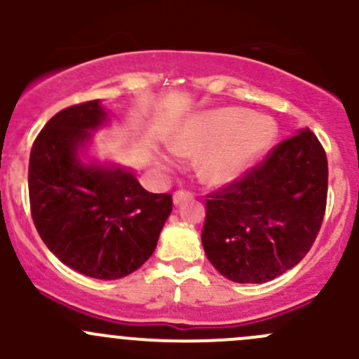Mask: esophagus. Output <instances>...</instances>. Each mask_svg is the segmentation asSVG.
Here are the masks:
<instances>
[{"label": "esophagus", "instance_id": "obj_1", "mask_svg": "<svg viewBox=\"0 0 359 359\" xmlns=\"http://www.w3.org/2000/svg\"><path fill=\"white\" fill-rule=\"evenodd\" d=\"M193 196H194V194L191 193V191L179 189V191H175V193H173V203H175V205H179V203H182V201L193 200Z\"/></svg>", "mask_w": 359, "mask_h": 359}]
</instances>
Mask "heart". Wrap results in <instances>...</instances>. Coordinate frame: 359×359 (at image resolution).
I'll return each instance as SVG.
<instances>
[{
    "mask_svg": "<svg viewBox=\"0 0 359 359\" xmlns=\"http://www.w3.org/2000/svg\"><path fill=\"white\" fill-rule=\"evenodd\" d=\"M276 137L271 118L243 109H217L191 119L170 142L179 156L198 159V175L213 186L238 179Z\"/></svg>",
    "mask_w": 359,
    "mask_h": 359,
    "instance_id": "b5f03b06",
    "label": "heart"
}]
</instances>
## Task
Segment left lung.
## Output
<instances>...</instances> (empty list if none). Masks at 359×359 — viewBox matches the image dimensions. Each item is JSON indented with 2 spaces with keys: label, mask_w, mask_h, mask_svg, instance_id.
Segmentation results:
<instances>
[{
  "label": "left lung",
  "mask_w": 359,
  "mask_h": 359,
  "mask_svg": "<svg viewBox=\"0 0 359 359\" xmlns=\"http://www.w3.org/2000/svg\"><path fill=\"white\" fill-rule=\"evenodd\" d=\"M328 161L311 130L210 193L201 231L212 266L236 283H266L306 257L327 210Z\"/></svg>",
  "instance_id": "left-lung-1"
}]
</instances>
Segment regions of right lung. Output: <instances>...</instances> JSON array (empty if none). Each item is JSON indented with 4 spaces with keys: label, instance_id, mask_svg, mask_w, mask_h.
I'll return each instance as SVG.
<instances>
[{
    "label": "right lung",
    "instance_id": "1",
    "mask_svg": "<svg viewBox=\"0 0 359 359\" xmlns=\"http://www.w3.org/2000/svg\"><path fill=\"white\" fill-rule=\"evenodd\" d=\"M106 116L99 100H88L43 126L29 158V203L43 243L59 260L85 276L118 280L153 255L173 201L125 170L81 165L78 147Z\"/></svg>",
    "mask_w": 359,
    "mask_h": 359
}]
</instances>
